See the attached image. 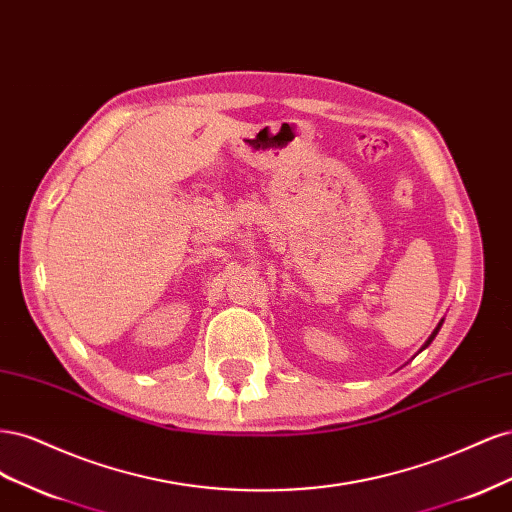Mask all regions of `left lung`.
Here are the masks:
<instances>
[{
  "label": "left lung",
  "mask_w": 512,
  "mask_h": 512,
  "mask_svg": "<svg viewBox=\"0 0 512 512\" xmlns=\"http://www.w3.org/2000/svg\"><path fill=\"white\" fill-rule=\"evenodd\" d=\"M442 322H444V320H440V324H438V327H436V329H433V333L429 335V339H427V342H425V346H423L421 350H425V348H427V346H429V344L433 342V337H436V335H438V331H440V327H442Z\"/></svg>",
  "instance_id": "obj_1"
}]
</instances>
